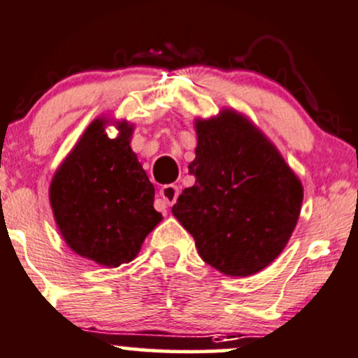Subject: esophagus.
<instances>
[{
    "instance_id": "1",
    "label": "esophagus",
    "mask_w": 358,
    "mask_h": 358,
    "mask_svg": "<svg viewBox=\"0 0 358 358\" xmlns=\"http://www.w3.org/2000/svg\"><path fill=\"white\" fill-rule=\"evenodd\" d=\"M176 199H178V187L173 185V183L164 185L159 190V203H163L164 207L173 206L176 202Z\"/></svg>"
}]
</instances>
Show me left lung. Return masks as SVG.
Returning a JSON list of instances; mask_svg holds the SVG:
<instances>
[{
	"label": "left lung",
	"mask_w": 358,
	"mask_h": 358,
	"mask_svg": "<svg viewBox=\"0 0 358 358\" xmlns=\"http://www.w3.org/2000/svg\"><path fill=\"white\" fill-rule=\"evenodd\" d=\"M195 159L173 215L219 272L248 277L270 265L299 219L302 185L273 144L231 110L197 122Z\"/></svg>",
	"instance_id": "obj_1"
}]
</instances>
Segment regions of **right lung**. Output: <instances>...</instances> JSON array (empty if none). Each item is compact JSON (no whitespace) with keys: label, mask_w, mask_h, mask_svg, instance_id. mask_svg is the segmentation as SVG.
<instances>
[{"label":"right lung","mask_w":358,"mask_h":358,"mask_svg":"<svg viewBox=\"0 0 358 358\" xmlns=\"http://www.w3.org/2000/svg\"><path fill=\"white\" fill-rule=\"evenodd\" d=\"M105 120H95L59 166L49 197L69 248L98 265L134 260L161 221L155 187L131 149L132 127L119 125L108 139Z\"/></svg>","instance_id":"obj_1"}]
</instances>
